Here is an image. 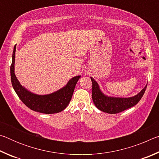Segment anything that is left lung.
I'll list each match as a JSON object with an SVG mask.
<instances>
[{"label":"left lung","mask_w":159,"mask_h":159,"mask_svg":"<svg viewBox=\"0 0 159 159\" xmlns=\"http://www.w3.org/2000/svg\"><path fill=\"white\" fill-rule=\"evenodd\" d=\"M91 80H92L93 84L92 98L94 104L97 108L100 111L108 113V114H118L136 105L144 95L147 86V85L141 90L140 93L132 98H109L104 95L101 92L98 83L93 78H91Z\"/></svg>","instance_id":"8db88e82"}]
</instances>
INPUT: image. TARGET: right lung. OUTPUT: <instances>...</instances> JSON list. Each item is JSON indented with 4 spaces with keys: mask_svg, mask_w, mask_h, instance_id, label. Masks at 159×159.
Instances as JSON below:
<instances>
[{
    "mask_svg": "<svg viewBox=\"0 0 159 159\" xmlns=\"http://www.w3.org/2000/svg\"><path fill=\"white\" fill-rule=\"evenodd\" d=\"M15 51L16 45L12 53L10 76L12 87L21 102L33 111L43 114H55L63 111L71 101L75 86L80 76H77L72 78L65 87L50 95H38L31 93L21 85L15 74Z\"/></svg>",
    "mask_w": 159,
    "mask_h": 159,
    "instance_id": "right-lung-1",
    "label": "right lung"
}]
</instances>
